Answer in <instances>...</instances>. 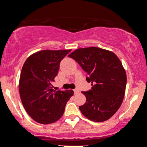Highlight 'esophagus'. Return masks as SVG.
<instances>
[{
    "instance_id": "esophagus-1",
    "label": "esophagus",
    "mask_w": 147,
    "mask_h": 147,
    "mask_svg": "<svg viewBox=\"0 0 147 147\" xmlns=\"http://www.w3.org/2000/svg\"><path fill=\"white\" fill-rule=\"evenodd\" d=\"M74 94H78V89H74Z\"/></svg>"
}]
</instances>
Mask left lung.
<instances>
[{
	"mask_svg": "<svg viewBox=\"0 0 147 147\" xmlns=\"http://www.w3.org/2000/svg\"><path fill=\"white\" fill-rule=\"evenodd\" d=\"M87 73L91 89L82 91L86 103L79 109L86 118L102 122L120 108L125 93L126 74L120 59L112 52L98 47L78 49L68 56Z\"/></svg>",
	"mask_w": 147,
	"mask_h": 147,
	"instance_id": "left-lung-1",
	"label": "left lung"
}]
</instances>
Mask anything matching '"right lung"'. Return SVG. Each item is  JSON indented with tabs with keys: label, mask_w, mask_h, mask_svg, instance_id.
Listing matches in <instances>:
<instances>
[{
	"label": "right lung",
	"mask_w": 147,
	"mask_h": 147,
	"mask_svg": "<svg viewBox=\"0 0 147 147\" xmlns=\"http://www.w3.org/2000/svg\"><path fill=\"white\" fill-rule=\"evenodd\" d=\"M71 50H44L29 56L22 68L19 93L27 113L35 121L53 123L63 115L73 90H54L52 82L57 76L59 63Z\"/></svg>",
	"instance_id": "right-lung-1"
}]
</instances>
